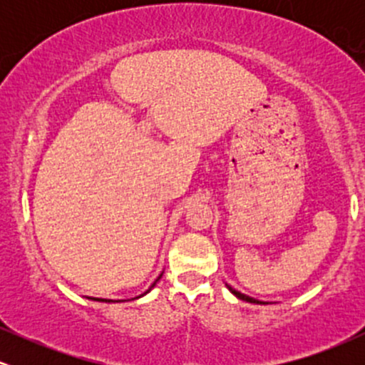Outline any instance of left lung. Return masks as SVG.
<instances>
[{"instance_id":"left-lung-1","label":"left lung","mask_w":365,"mask_h":365,"mask_svg":"<svg viewBox=\"0 0 365 365\" xmlns=\"http://www.w3.org/2000/svg\"><path fill=\"white\" fill-rule=\"evenodd\" d=\"M226 288H228L230 292L233 293V295L237 297V299H240V300H244V302H250V304H261V305H266L267 302H262V300H257V299H252V297H249V295H245V293H240L238 290H235V288H232L230 287V284H226Z\"/></svg>"}]
</instances>
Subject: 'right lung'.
<instances>
[{"label": "right lung", "instance_id": "add662e5", "mask_svg": "<svg viewBox=\"0 0 365 365\" xmlns=\"http://www.w3.org/2000/svg\"><path fill=\"white\" fill-rule=\"evenodd\" d=\"M161 276H163V273L158 276V279H156V282H154L153 284H150V288H149V290H148V292H144V293H142V295H139V297H135V299H140V297H144V295H145V293H149L150 290H153V288H154V287H156V283L159 282V278H161ZM87 299H91V300H98V302H108V304H110V302H125V300H111V299H96V297H87ZM132 300H133V299H132Z\"/></svg>", "mask_w": 365, "mask_h": 365}]
</instances>
